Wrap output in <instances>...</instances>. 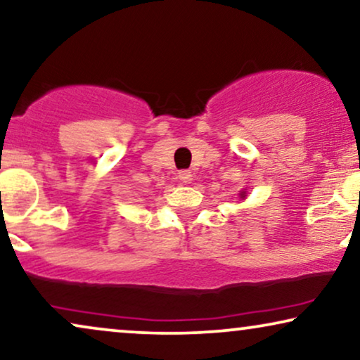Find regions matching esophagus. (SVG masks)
Segmentation results:
<instances>
[{"label": "esophagus", "instance_id": "obj_1", "mask_svg": "<svg viewBox=\"0 0 360 360\" xmlns=\"http://www.w3.org/2000/svg\"><path fill=\"white\" fill-rule=\"evenodd\" d=\"M179 179L184 181V184H190L191 180V172L190 170H180L179 172Z\"/></svg>", "mask_w": 360, "mask_h": 360}]
</instances>
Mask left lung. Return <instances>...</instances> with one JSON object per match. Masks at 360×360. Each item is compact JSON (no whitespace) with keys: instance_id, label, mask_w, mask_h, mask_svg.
<instances>
[{"instance_id":"left-lung-1","label":"left lung","mask_w":360,"mask_h":360,"mask_svg":"<svg viewBox=\"0 0 360 360\" xmlns=\"http://www.w3.org/2000/svg\"><path fill=\"white\" fill-rule=\"evenodd\" d=\"M240 197H241V198H245V197H246V193H245V191H241V193H240Z\"/></svg>"}]
</instances>
